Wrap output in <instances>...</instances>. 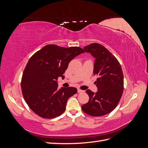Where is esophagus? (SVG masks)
I'll return each mask as SVG.
<instances>
[{"mask_svg": "<svg viewBox=\"0 0 148 148\" xmlns=\"http://www.w3.org/2000/svg\"><path fill=\"white\" fill-rule=\"evenodd\" d=\"M83 92H84L83 90H82V89H78V93H82Z\"/></svg>", "mask_w": 148, "mask_h": 148, "instance_id": "obj_1", "label": "esophagus"}]
</instances>
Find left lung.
<instances>
[{
    "mask_svg": "<svg viewBox=\"0 0 148 148\" xmlns=\"http://www.w3.org/2000/svg\"><path fill=\"white\" fill-rule=\"evenodd\" d=\"M83 49L95 58L93 73L99 78L95 82L97 91L87 89L89 101L82 109L89 115L99 117L111 112L119 104L123 91L122 70L115 56L101 44L93 43Z\"/></svg>",
    "mask_w": 148,
    "mask_h": 148,
    "instance_id": "1",
    "label": "left lung"
}]
</instances>
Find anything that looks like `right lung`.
Segmentation results:
<instances>
[{"instance_id": "right-lung-1", "label": "right lung", "mask_w": 148, "mask_h": 148, "mask_svg": "<svg viewBox=\"0 0 148 148\" xmlns=\"http://www.w3.org/2000/svg\"><path fill=\"white\" fill-rule=\"evenodd\" d=\"M84 52L79 47L65 48L48 44L30 58L22 76L21 86L25 101L36 114L44 119H53L64 112L67 100L77 92V89H58L57 79H64L69 62Z\"/></svg>"}]
</instances>
